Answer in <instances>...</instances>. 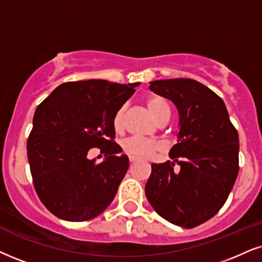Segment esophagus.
Listing matches in <instances>:
<instances>
[{"label": "esophagus", "instance_id": "esophagus-1", "mask_svg": "<svg viewBox=\"0 0 262 262\" xmlns=\"http://www.w3.org/2000/svg\"><path fill=\"white\" fill-rule=\"evenodd\" d=\"M136 161H138V159H136V158H132V157H130V163H131V164L136 163Z\"/></svg>", "mask_w": 262, "mask_h": 262}]
</instances>
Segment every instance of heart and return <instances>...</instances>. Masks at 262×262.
<instances>
[{"instance_id":"b5f03b06","label":"heart","mask_w":262,"mask_h":262,"mask_svg":"<svg viewBox=\"0 0 262 262\" xmlns=\"http://www.w3.org/2000/svg\"><path fill=\"white\" fill-rule=\"evenodd\" d=\"M147 109L156 119L157 121H160L161 119L170 116V109L167 106L166 102L163 98L157 96H151L146 101ZM125 112L126 105H122L115 112L114 118H113V125L116 131H121L125 125ZM160 144L158 142L144 140V138L130 137L122 142V150L127 156L136 159H146L153 156L158 150H160Z\"/></svg>"}]
</instances>
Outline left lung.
<instances>
[{
	"label": "left lung",
	"mask_w": 262,
	"mask_h": 262,
	"mask_svg": "<svg viewBox=\"0 0 262 262\" xmlns=\"http://www.w3.org/2000/svg\"><path fill=\"white\" fill-rule=\"evenodd\" d=\"M150 91L175 104L180 116L172 161L151 164L148 202L171 224L193 228L224 206L239 171V137L225 103L192 79L149 82ZM177 162L179 173L173 171Z\"/></svg>",
	"instance_id": "left-lung-1"
}]
</instances>
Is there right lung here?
<instances>
[{
	"label": "right lung",
	"instance_id": "right-lung-1",
	"mask_svg": "<svg viewBox=\"0 0 262 262\" xmlns=\"http://www.w3.org/2000/svg\"><path fill=\"white\" fill-rule=\"evenodd\" d=\"M140 82L106 80L62 83L37 106L29 135L28 160L43 205L67 221H87L113 202L128 169V158L114 142L115 112ZM98 146L107 158H86Z\"/></svg>",
	"mask_w": 262,
	"mask_h": 262
}]
</instances>
